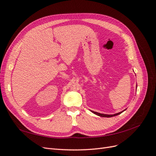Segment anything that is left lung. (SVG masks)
<instances>
[{"instance_id":"obj_1","label":"left lung","mask_w":156,"mask_h":156,"mask_svg":"<svg viewBox=\"0 0 156 156\" xmlns=\"http://www.w3.org/2000/svg\"><path fill=\"white\" fill-rule=\"evenodd\" d=\"M136 88H137V84H136ZM126 110V109H124V110L122 111L119 112H118V113H116V114H114V115H106V114H102V113H100V112H95V111H91V110H90V111L92 113H94V114H95V115H98V116H99L109 118V117H112V116H115L119 115L121 114L122 112H123L124 111H125Z\"/></svg>"}]
</instances>
